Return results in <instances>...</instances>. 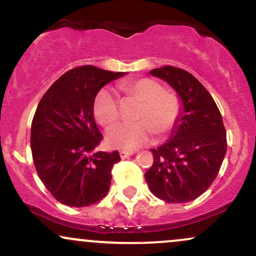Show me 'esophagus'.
I'll list each match as a JSON object with an SVG mask.
<instances>
[{"label": "esophagus", "mask_w": 256, "mask_h": 256, "mask_svg": "<svg viewBox=\"0 0 256 256\" xmlns=\"http://www.w3.org/2000/svg\"><path fill=\"white\" fill-rule=\"evenodd\" d=\"M134 154V152H128V150H120L119 152V155L122 158H128V156H132Z\"/></svg>", "instance_id": "34e87169"}]
</instances>
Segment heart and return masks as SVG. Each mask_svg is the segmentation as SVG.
Segmentation results:
<instances>
[{
	"label": "heart",
	"instance_id": "heart-1",
	"mask_svg": "<svg viewBox=\"0 0 256 256\" xmlns=\"http://www.w3.org/2000/svg\"><path fill=\"white\" fill-rule=\"evenodd\" d=\"M119 88L128 98L140 104L134 116L136 122L116 126L108 132V146L132 150L146 144L152 132L158 137H165L173 130L180 116V100L174 92L164 90L162 85L150 78L125 80ZM92 110L100 124L110 128L120 116L118 98L110 90H100Z\"/></svg>",
	"mask_w": 256,
	"mask_h": 256
}]
</instances>
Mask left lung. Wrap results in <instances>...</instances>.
Returning <instances> with one entry per match:
<instances>
[{
  "label": "left lung",
  "mask_w": 256,
  "mask_h": 256,
  "mask_svg": "<svg viewBox=\"0 0 256 256\" xmlns=\"http://www.w3.org/2000/svg\"><path fill=\"white\" fill-rule=\"evenodd\" d=\"M182 101L180 116L170 140L152 149L154 164L144 177L149 189L168 204L190 202L212 185L228 143L222 114L210 94L189 72L172 66L154 68Z\"/></svg>",
  "instance_id": "1"
}]
</instances>
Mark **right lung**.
<instances>
[{
    "label": "right lung",
    "instance_id": "add662e5",
    "mask_svg": "<svg viewBox=\"0 0 256 256\" xmlns=\"http://www.w3.org/2000/svg\"><path fill=\"white\" fill-rule=\"evenodd\" d=\"M95 66L66 72L43 95L31 125V150L38 177L49 192L70 207H86L110 192L118 150L95 152L104 136L94 119L96 95L124 77Z\"/></svg>",
    "mask_w": 256,
    "mask_h": 256
}]
</instances>
